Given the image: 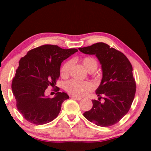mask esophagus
I'll list each match as a JSON object with an SVG mask.
<instances>
[{
    "mask_svg": "<svg viewBox=\"0 0 151 151\" xmlns=\"http://www.w3.org/2000/svg\"><path fill=\"white\" fill-rule=\"evenodd\" d=\"M72 99H74L76 100H78V101H80V100H81V97H78V96H74V95H72V96H71Z\"/></svg>",
    "mask_w": 151,
    "mask_h": 151,
    "instance_id": "esophagus-1",
    "label": "esophagus"
}]
</instances>
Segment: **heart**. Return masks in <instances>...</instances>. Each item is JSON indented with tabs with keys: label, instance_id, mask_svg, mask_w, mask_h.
I'll return each instance as SVG.
<instances>
[{
	"label": "heart",
	"instance_id": "heart-1",
	"mask_svg": "<svg viewBox=\"0 0 151 151\" xmlns=\"http://www.w3.org/2000/svg\"><path fill=\"white\" fill-rule=\"evenodd\" d=\"M82 64L85 69L90 73L95 72L97 69L98 64L96 60L91 57H86L82 60ZM72 61L65 62L61 68V75L62 77H67L70 72L72 67ZM65 89L69 92L78 96H83L89 91L93 89V84L89 81H81L72 79L66 83Z\"/></svg>",
	"mask_w": 151,
	"mask_h": 151
}]
</instances>
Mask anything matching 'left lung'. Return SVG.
Returning a JSON list of instances; mask_svg holds the SVG:
<instances>
[{
    "label": "left lung",
    "instance_id": "obj_1",
    "mask_svg": "<svg viewBox=\"0 0 151 151\" xmlns=\"http://www.w3.org/2000/svg\"><path fill=\"white\" fill-rule=\"evenodd\" d=\"M81 52L93 55L101 65L102 79L96 90L99 100H92L91 110L84 113L87 120L99 126L116 124L129 111L136 93L133 67L125 55L104 42L79 48ZM104 101H100L101 96Z\"/></svg>",
    "mask_w": 151,
    "mask_h": 151
}]
</instances>
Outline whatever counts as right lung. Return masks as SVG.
<instances>
[{
    "instance_id": "1",
    "label": "right lung",
    "mask_w": 151,
    "mask_h": 151,
    "mask_svg": "<svg viewBox=\"0 0 151 151\" xmlns=\"http://www.w3.org/2000/svg\"><path fill=\"white\" fill-rule=\"evenodd\" d=\"M77 52L74 48L45 45L30 50L20 59L12 91L18 110L26 120L42 125L58 117L62 104L70 97L65 92H57L52 98L45 93L48 86L56 85L62 62ZM56 89L59 91V88Z\"/></svg>"
}]
</instances>
